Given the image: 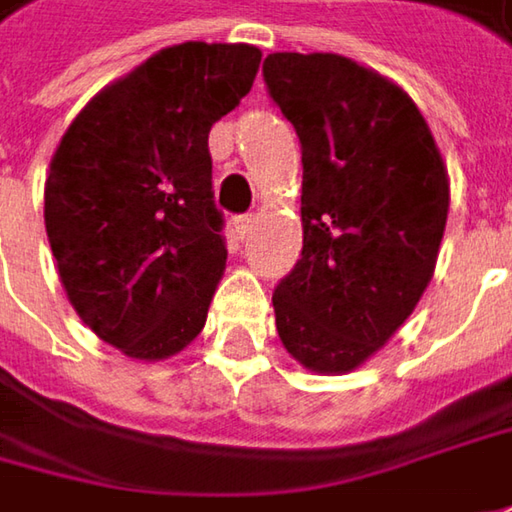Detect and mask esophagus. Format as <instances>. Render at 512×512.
<instances>
[{
    "label": "esophagus",
    "mask_w": 512,
    "mask_h": 512,
    "mask_svg": "<svg viewBox=\"0 0 512 512\" xmlns=\"http://www.w3.org/2000/svg\"><path fill=\"white\" fill-rule=\"evenodd\" d=\"M233 227H236V236H239V239H247V236H250V230H253V218L239 216L236 221H233Z\"/></svg>",
    "instance_id": "1"
}]
</instances>
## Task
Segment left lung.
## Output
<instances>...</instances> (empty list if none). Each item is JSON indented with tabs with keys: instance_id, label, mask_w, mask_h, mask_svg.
Returning <instances> with one entry per match:
<instances>
[{
	"instance_id": "left-lung-1",
	"label": "left lung",
	"mask_w": 512,
	"mask_h": 512,
	"mask_svg": "<svg viewBox=\"0 0 512 512\" xmlns=\"http://www.w3.org/2000/svg\"><path fill=\"white\" fill-rule=\"evenodd\" d=\"M273 103L302 143V256L276 285L282 345L345 374L426 291L449 210L444 158L406 91L340 54H268Z\"/></svg>"
}]
</instances>
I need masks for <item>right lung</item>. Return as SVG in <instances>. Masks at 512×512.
<instances>
[{"label": "right lung", "instance_id": "right-lung-1", "mask_svg": "<svg viewBox=\"0 0 512 512\" xmlns=\"http://www.w3.org/2000/svg\"><path fill=\"white\" fill-rule=\"evenodd\" d=\"M262 51L181 42L94 94L45 178V233L80 320L135 360L201 334L224 273L213 123L250 91Z\"/></svg>", "mask_w": 512, "mask_h": 512}]
</instances>
